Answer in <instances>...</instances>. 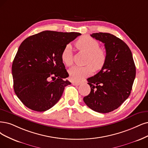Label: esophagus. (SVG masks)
Segmentation results:
<instances>
[{"mask_svg":"<svg viewBox=\"0 0 148 148\" xmlns=\"http://www.w3.org/2000/svg\"><path fill=\"white\" fill-rule=\"evenodd\" d=\"M80 84H81V82H73L72 83V84L75 86H78V85H80Z\"/></svg>","mask_w":148,"mask_h":148,"instance_id":"34e87169","label":"esophagus"}]
</instances>
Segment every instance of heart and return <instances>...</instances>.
Segmentation results:
<instances>
[{"label":"heart","instance_id":"b5f03b06","mask_svg":"<svg viewBox=\"0 0 148 148\" xmlns=\"http://www.w3.org/2000/svg\"><path fill=\"white\" fill-rule=\"evenodd\" d=\"M75 46L78 50L87 54L85 66H74L69 69L70 78L74 81H79L93 73L101 70L105 65L107 60V52L105 49L99 47V44L96 40L88 36H82L77 40ZM63 62L68 66L73 63L72 48L70 45L66 46L61 53Z\"/></svg>","mask_w":148,"mask_h":148}]
</instances>
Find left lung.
<instances>
[{
  "label": "left lung",
  "mask_w": 148,
  "mask_h": 148,
  "mask_svg": "<svg viewBox=\"0 0 148 148\" xmlns=\"http://www.w3.org/2000/svg\"><path fill=\"white\" fill-rule=\"evenodd\" d=\"M91 36L104 44L107 60L99 73L87 79L91 91L84 101L92 110L109 113L129 97L135 78V65L130 49L121 39L102 32Z\"/></svg>",
  "instance_id": "8db88e82"
}]
</instances>
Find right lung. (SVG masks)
<instances>
[{"mask_svg": "<svg viewBox=\"0 0 148 148\" xmlns=\"http://www.w3.org/2000/svg\"><path fill=\"white\" fill-rule=\"evenodd\" d=\"M81 34L43 31L21 44L12 64L13 88L27 107L45 112L56 105L71 83L61 58L64 47Z\"/></svg>", "mask_w": 148, "mask_h": 148, "instance_id": "right-lung-1", "label": "right lung"}]
</instances>
